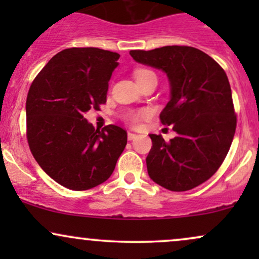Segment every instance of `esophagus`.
<instances>
[{"label": "esophagus", "mask_w": 259, "mask_h": 259, "mask_svg": "<svg viewBox=\"0 0 259 259\" xmlns=\"http://www.w3.org/2000/svg\"><path fill=\"white\" fill-rule=\"evenodd\" d=\"M136 134H134V133H127V140H130V141H132V140H134V139H136Z\"/></svg>", "instance_id": "1"}]
</instances>
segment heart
Wrapping results in <instances>:
<instances>
[{"instance_id":"1","label":"heart","mask_w":259,"mask_h":259,"mask_svg":"<svg viewBox=\"0 0 259 259\" xmlns=\"http://www.w3.org/2000/svg\"><path fill=\"white\" fill-rule=\"evenodd\" d=\"M150 74H154V73L151 72V70H147V69L136 70V73H135L136 80L142 78V76L150 75ZM145 115H146V112H130V113H127V114H126V120L129 121L130 124H134V125H136V124H138L139 121L145 117Z\"/></svg>"}]
</instances>
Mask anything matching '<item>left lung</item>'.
Instances as JSON below:
<instances>
[{
  "label": "left lung",
  "mask_w": 259,
  "mask_h": 259,
  "mask_svg": "<svg viewBox=\"0 0 259 259\" xmlns=\"http://www.w3.org/2000/svg\"><path fill=\"white\" fill-rule=\"evenodd\" d=\"M130 56L138 63L164 72L170 86V99L159 118L164 125L173 126L177 136L165 142L162 135L150 134L148 175L170 191L201 185L222 165L236 129L227 74L195 47L134 50Z\"/></svg>",
  "instance_id": "1"
}]
</instances>
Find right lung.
<instances>
[{
	"mask_svg": "<svg viewBox=\"0 0 259 259\" xmlns=\"http://www.w3.org/2000/svg\"><path fill=\"white\" fill-rule=\"evenodd\" d=\"M119 57L96 47L63 50L29 89V147L45 173L67 189L81 191L105 183L126 146V132L120 126L100 132L84 117L106 102Z\"/></svg>",
	"mask_w": 259,
	"mask_h": 259,
	"instance_id": "add662e5",
	"label": "right lung"
}]
</instances>
